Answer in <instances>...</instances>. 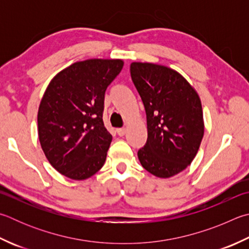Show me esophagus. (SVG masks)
<instances>
[{"instance_id": "esophagus-1", "label": "esophagus", "mask_w": 249, "mask_h": 249, "mask_svg": "<svg viewBox=\"0 0 249 249\" xmlns=\"http://www.w3.org/2000/svg\"><path fill=\"white\" fill-rule=\"evenodd\" d=\"M116 133H117V135H119V136H124L125 133H126V129H125L124 127L117 128V129H116Z\"/></svg>"}]
</instances>
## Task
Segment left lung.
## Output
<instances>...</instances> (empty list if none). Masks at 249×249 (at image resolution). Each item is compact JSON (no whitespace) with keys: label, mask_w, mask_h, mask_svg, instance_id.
I'll return each mask as SVG.
<instances>
[{"label":"left lung","mask_w":249,"mask_h":249,"mask_svg":"<svg viewBox=\"0 0 249 249\" xmlns=\"http://www.w3.org/2000/svg\"><path fill=\"white\" fill-rule=\"evenodd\" d=\"M130 76L147 114L148 138L138 159L149 173L171 178L186 169L199 149L205 130L199 96L163 65L134 62Z\"/></svg>","instance_id":"8db88e82"}]
</instances>
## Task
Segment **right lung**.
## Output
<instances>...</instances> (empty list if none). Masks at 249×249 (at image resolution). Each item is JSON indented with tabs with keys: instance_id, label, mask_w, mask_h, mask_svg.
<instances>
[{
	"instance_id": "1",
	"label": "right lung",
	"mask_w": 249,
	"mask_h": 249,
	"mask_svg": "<svg viewBox=\"0 0 249 249\" xmlns=\"http://www.w3.org/2000/svg\"><path fill=\"white\" fill-rule=\"evenodd\" d=\"M122 60L91 58L60 71L44 92L38 135L50 163L81 180L105 164L112 135L103 124L106 90L123 69Z\"/></svg>"
}]
</instances>
